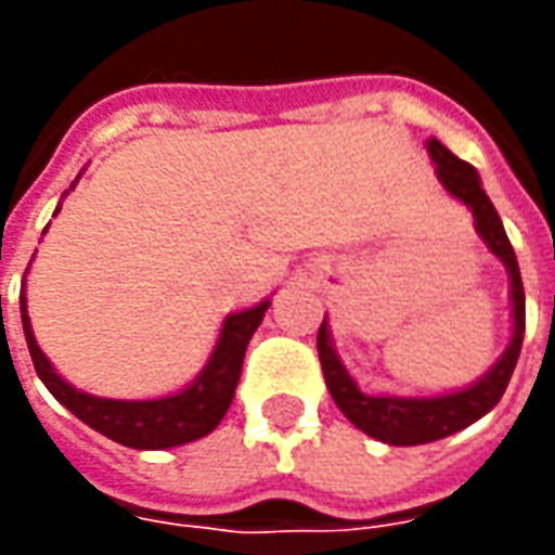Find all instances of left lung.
I'll list each match as a JSON object with an SVG mask.
<instances>
[{
  "instance_id": "1",
  "label": "left lung",
  "mask_w": 555,
  "mask_h": 555,
  "mask_svg": "<svg viewBox=\"0 0 555 555\" xmlns=\"http://www.w3.org/2000/svg\"><path fill=\"white\" fill-rule=\"evenodd\" d=\"M425 145H428L430 159L437 163V178H440L442 186L457 202H464L473 210L476 234L508 270V279H512V291L508 294H512L514 333L508 348L502 350L500 360L490 365L488 374H481L476 384L466 386V389L428 398L369 396V392H362L357 380L348 374V369L338 360L324 318V324L318 330V357H321V369H324L330 396L338 404V410L362 434H369V437L380 442H389V446H422V442L442 440V437H449L454 430L466 428V425L478 422L485 413H490L500 404L502 392H505V386L512 380V372L514 365H517V357H520V348H524L526 333V297L517 255H514L512 243H508V234L502 229L496 207L490 205L488 193L481 190L478 171L461 157H454L440 139L430 137Z\"/></svg>"
}]
</instances>
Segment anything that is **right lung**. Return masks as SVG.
<instances>
[{
  "label": "right lung",
  "instance_id": "add662e5",
  "mask_svg": "<svg viewBox=\"0 0 555 555\" xmlns=\"http://www.w3.org/2000/svg\"><path fill=\"white\" fill-rule=\"evenodd\" d=\"M74 183H70V190H74ZM59 210H62V205L55 207V214ZM23 288H26V276H23ZM267 306H270V300H261L253 309L234 312L222 321L217 348L210 353V360L193 384L183 386L181 392L166 398H147V401H118V398L89 396V392L67 384L65 377L55 372L53 362L43 357V350L35 341L29 312H26V294H20L23 333H26L31 362H35V372L43 380V386L53 392L59 404H65L89 428L101 430L103 437L121 442L127 449H171V446H183V442L207 437L217 428L225 416V410L231 408V398H234V389L241 380L246 345H249L258 324L264 321Z\"/></svg>",
  "mask_w": 555,
  "mask_h": 555
}]
</instances>
